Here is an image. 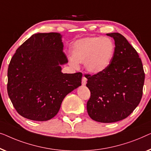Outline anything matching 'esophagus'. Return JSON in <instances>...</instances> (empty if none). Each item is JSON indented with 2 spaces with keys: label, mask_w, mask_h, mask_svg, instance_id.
<instances>
[{
  "label": "esophagus",
  "mask_w": 151,
  "mask_h": 151,
  "mask_svg": "<svg viewBox=\"0 0 151 151\" xmlns=\"http://www.w3.org/2000/svg\"><path fill=\"white\" fill-rule=\"evenodd\" d=\"M81 83L83 86H85L87 83V78L85 77V76H83L82 78V81H81Z\"/></svg>",
  "instance_id": "esophagus-1"
}]
</instances>
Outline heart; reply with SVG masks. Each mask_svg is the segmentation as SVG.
I'll return each mask as SVG.
<instances>
[{
  "label": "heart",
  "instance_id": "b5f03b06",
  "mask_svg": "<svg viewBox=\"0 0 151 151\" xmlns=\"http://www.w3.org/2000/svg\"><path fill=\"white\" fill-rule=\"evenodd\" d=\"M115 44L108 37H87L74 44L72 50V65L84 63L87 70L97 74L105 70L111 63Z\"/></svg>",
  "mask_w": 151,
  "mask_h": 151
}]
</instances>
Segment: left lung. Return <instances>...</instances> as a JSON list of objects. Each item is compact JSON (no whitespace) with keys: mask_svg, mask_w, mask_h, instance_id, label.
I'll use <instances>...</instances> for the list:
<instances>
[{"mask_svg":"<svg viewBox=\"0 0 151 151\" xmlns=\"http://www.w3.org/2000/svg\"><path fill=\"white\" fill-rule=\"evenodd\" d=\"M115 41V51L107 68L86 75L90 91L87 103L90 117L96 122H115L126 118L139 105L145 78L136 50L122 35L107 33Z\"/></svg>","mask_w":151,"mask_h":151,"instance_id":"1","label":"left lung"}]
</instances>
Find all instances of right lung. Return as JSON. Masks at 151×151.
I'll return each instance as SVG.
<instances>
[{"mask_svg":"<svg viewBox=\"0 0 151 151\" xmlns=\"http://www.w3.org/2000/svg\"><path fill=\"white\" fill-rule=\"evenodd\" d=\"M61 34L36 33L12 57L7 92L17 112L29 120L46 121L57 115L63 99L81 85V73L63 74L68 63Z\"/></svg>","mask_w":151,"mask_h":151,"instance_id":"add662e5","label":"right lung"}]
</instances>
